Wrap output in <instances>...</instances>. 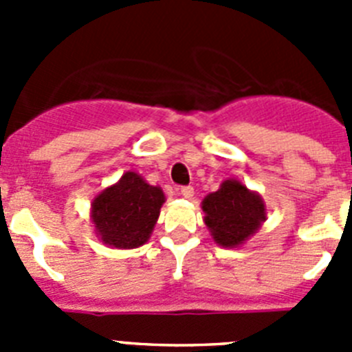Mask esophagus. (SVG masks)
Masks as SVG:
<instances>
[{
  "label": "esophagus",
  "mask_w": 352,
  "mask_h": 352,
  "mask_svg": "<svg viewBox=\"0 0 352 352\" xmlns=\"http://www.w3.org/2000/svg\"><path fill=\"white\" fill-rule=\"evenodd\" d=\"M178 192H179V195H183V197H186V199H190L192 195H194V188H192L190 185H183V186H179Z\"/></svg>",
  "instance_id": "obj_1"
}]
</instances>
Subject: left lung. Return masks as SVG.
Listing matches in <instances>:
<instances>
[{"instance_id":"obj_1","label":"left lung","mask_w":352,"mask_h":352,"mask_svg":"<svg viewBox=\"0 0 352 352\" xmlns=\"http://www.w3.org/2000/svg\"><path fill=\"white\" fill-rule=\"evenodd\" d=\"M204 222L222 247H238L266 220L263 199L236 179H227L203 201Z\"/></svg>"}]
</instances>
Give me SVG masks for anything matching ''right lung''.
Returning <instances> with one entry per match:
<instances>
[{
	"label": "right lung",
	"instance_id": "1",
	"mask_svg": "<svg viewBox=\"0 0 352 352\" xmlns=\"http://www.w3.org/2000/svg\"><path fill=\"white\" fill-rule=\"evenodd\" d=\"M166 197L135 173H125L91 204V219L102 241L116 248H135L148 241Z\"/></svg>",
	"mask_w": 352,
	"mask_h": 352
}]
</instances>
